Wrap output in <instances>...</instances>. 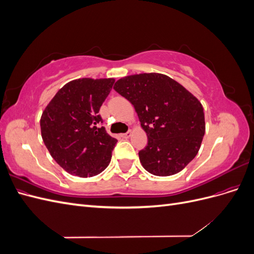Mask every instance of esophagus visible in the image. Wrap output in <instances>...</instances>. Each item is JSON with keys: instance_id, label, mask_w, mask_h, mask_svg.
Returning <instances> with one entry per match:
<instances>
[{"instance_id": "esophagus-1", "label": "esophagus", "mask_w": 254, "mask_h": 254, "mask_svg": "<svg viewBox=\"0 0 254 254\" xmlns=\"http://www.w3.org/2000/svg\"><path fill=\"white\" fill-rule=\"evenodd\" d=\"M130 135H131V132L127 131L126 133H123V134H122V137H124V139H128V137H129Z\"/></svg>"}]
</instances>
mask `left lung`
<instances>
[{
    "label": "left lung",
    "instance_id": "left-lung-1",
    "mask_svg": "<svg viewBox=\"0 0 254 254\" xmlns=\"http://www.w3.org/2000/svg\"><path fill=\"white\" fill-rule=\"evenodd\" d=\"M113 89L133 105L147 133L148 143L139 151L146 171L172 176L196 157L205 131L204 113L186 88L166 75L144 73L118 80Z\"/></svg>",
    "mask_w": 254,
    "mask_h": 254
}]
</instances>
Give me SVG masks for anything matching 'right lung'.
I'll return each instance as SVG.
<instances>
[{"mask_svg": "<svg viewBox=\"0 0 254 254\" xmlns=\"http://www.w3.org/2000/svg\"><path fill=\"white\" fill-rule=\"evenodd\" d=\"M113 78L67 82L53 97L40 120L41 135L51 156L65 172L82 178L109 165L118 140L107 133L98 114Z\"/></svg>", "mask_w": 254, "mask_h": 254, "instance_id": "1", "label": "right lung"}]
</instances>
